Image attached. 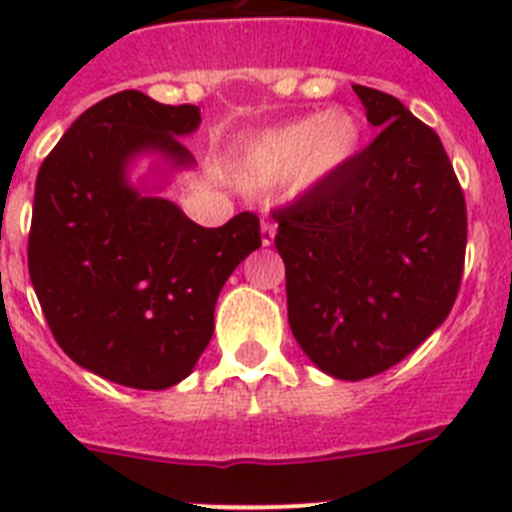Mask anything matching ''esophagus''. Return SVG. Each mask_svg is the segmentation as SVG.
<instances>
[{"instance_id": "obj_1", "label": "esophagus", "mask_w": 512, "mask_h": 512, "mask_svg": "<svg viewBox=\"0 0 512 512\" xmlns=\"http://www.w3.org/2000/svg\"><path fill=\"white\" fill-rule=\"evenodd\" d=\"M274 235H277V225L271 223V220H264V223H261V243H264V246H271V243H274Z\"/></svg>"}]
</instances>
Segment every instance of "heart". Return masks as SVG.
I'll return each mask as SVG.
<instances>
[{"label": "heart", "instance_id": "heart-1", "mask_svg": "<svg viewBox=\"0 0 512 512\" xmlns=\"http://www.w3.org/2000/svg\"><path fill=\"white\" fill-rule=\"evenodd\" d=\"M361 125L351 112L330 110L269 128L243 148L238 174L251 187L292 182L312 189L341 174L361 148Z\"/></svg>", "mask_w": 512, "mask_h": 512}]
</instances>
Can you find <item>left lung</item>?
Listing matches in <instances>:
<instances>
[{
  "instance_id": "8db88e82",
  "label": "left lung",
  "mask_w": 512,
  "mask_h": 512,
  "mask_svg": "<svg viewBox=\"0 0 512 512\" xmlns=\"http://www.w3.org/2000/svg\"><path fill=\"white\" fill-rule=\"evenodd\" d=\"M372 146L274 212L287 318L307 359L359 382L410 356L459 292L467 207L441 138L379 89L354 84Z\"/></svg>"
}]
</instances>
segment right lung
Wrapping results in <instances>:
<instances>
[{"instance_id":"add662e5","label":"right lung","mask_w":512,"mask_h":512,"mask_svg":"<svg viewBox=\"0 0 512 512\" xmlns=\"http://www.w3.org/2000/svg\"><path fill=\"white\" fill-rule=\"evenodd\" d=\"M200 122L194 104L125 89L76 117L35 182L27 266L45 320L81 369L133 390L192 374L220 289L261 248L251 212L202 228L164 197L194 169L182 138Z\"/></svg>"}]
</instances>
